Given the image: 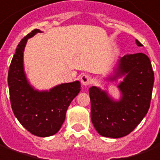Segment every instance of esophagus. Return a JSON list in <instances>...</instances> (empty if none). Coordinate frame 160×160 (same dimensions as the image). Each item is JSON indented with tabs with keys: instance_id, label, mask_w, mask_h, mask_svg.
<instances>
[{
	"instance_id": "1",
	"label": "esophagus",
	"mask_w": 160,
	"mask_h": 160,
	"mask_svg": "<svg viewBox=\"0 0 160 160\" xmlns=\"http://www.w3.org/2000/svg\"><path fill=\"white\" fill-rule=\"evenodd\" d=\"M80 82L83 86H88L92 83V79L88 74H82L80 76Z\"/></svg>"
}]
</instances>
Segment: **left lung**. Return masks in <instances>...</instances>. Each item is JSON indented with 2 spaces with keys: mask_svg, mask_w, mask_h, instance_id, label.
<instances>
[{
  "mask_svg": "<svg viewBox=\"0 0 160 160\" xmlns=\"http://www.w3.org/2000/svg\"><path fill=\"white\" fill-rule=\"evenodd\" d=\"M138 47L142 44L136 40ZM124 76L118 86L121 98L115 101L99 87L89 89L91 118L96 131L105 137L119 138L130 134L149 109L154 74L148 57L144 53L127 54L118 61L113 81Z\"/></svg>",
  "mask_w": 160,
  "mask_h": 160,
  "instance_id": "left-lung-1",
  "label": "left lung"
}]
</instances>
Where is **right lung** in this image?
Wrapping results in <instances>:
<instances>
[{"label":"right lung","instance_id":"obj_1","mask_svg":"<svg viewBox=\"0 0 160 160\" xmlns=\"http://www.w3.org/2000/svg\"><path fill=\"white\" fill-rule=\"evenodd\" d=\"M41 32L34 29L18 45L8 81L11 105L18 120L31 134L47 137L60 130L69 104L80 92V82L63 83L41 92L29 84L23 68V51L28 39Z\"/></svg>","mask_w":160,"mask_h":160}]
</instances>
